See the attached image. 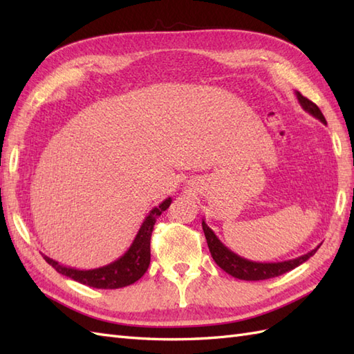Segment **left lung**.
<instances>
[{
	"instance_id": "left-lung-1",
	"label": "left lung",
	"mask_w": 354,
	"mask_h": 354,
	"mask_svg": "<svg viewBox=\"0 0 354 354\" xmlns=\"http://www.w3.org/2000/svg\"><path fill=\"white\" fill-rule=\"evenodd\" d=\"M297 99L301 104V108L309 112L310 115L315 118H318L321 123L327 124L324 115L319 111V108L310 102L309 99H306L304 95L295 91ZM202 230L205 232V239L209 248V252H212L213 260L217 263V266H221L225 272L232 275L234 278H239V280H246V281H259V280H268V278H274L281 274L289 272V270L295 269L297 266L301 265L306 260H309L312 255L317 252L318 248H315L310 252H307L301 257L292 259V260H286V261H277V263H260V261H251L246 260L243 257H240L236 252H232L225 246L217 236L214 234V231L208 227L205 221H202Z\"/></svg>"
}]
</instances>
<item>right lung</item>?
<instances>
[{"instance_id":"add662e5","label":"right lung","mask_w":354,"mask_h":354,"mask_svg":"<svg viewBox=\"0 0 354 354\" xmlns=\"http://www.w3.org/2000/svg\"><path fill=\"white\" fill-rule=\"evenodd\" d=\"M171 204V198L164 199L160 205L150 209L145 222L135 236L132 245L122 257L109 263L106 266L95 269H76L64 266L61 263L44 255L45 261L55 268L59 274L70 277L82 284L95 289H120L129 286L145 275L150 263V236H152L153 225Z\"/></svg>"}]
</instances>
